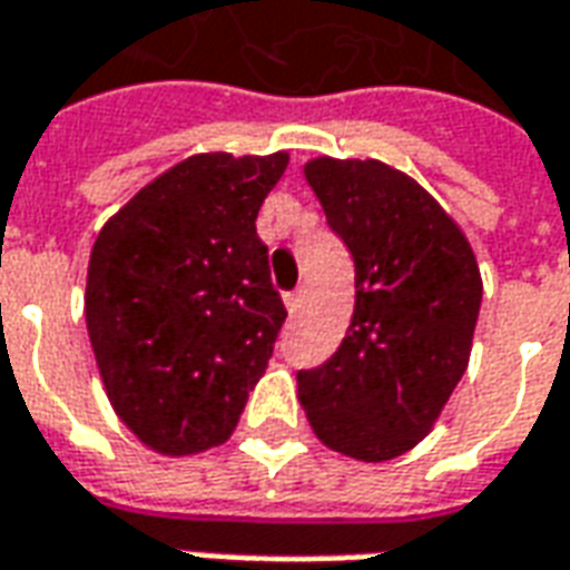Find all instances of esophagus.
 Wrapping results in <instances>:
<instances>
[{
	"mask_svg": "<svg viewBox=\"0 0 570 570\" xmlns=\"http://www.w3.org/2000/svg\"><path fill=\"white\" fill-rule=\"evenodd\" d=\"M286 308H289V314H296L298 308H302V302H305V289L298 286V289H293V293H286Z\"/></svg>",
	"mask_w": 570,
	"mask_h": 570,
	"instance_id": "esophagus-1",
	"label": "esophagus"
}]
</instances>
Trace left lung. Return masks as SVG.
I'll return each mask as SVG.
<instances>
[{
	"label": "left lung",
	"mask_w": 570,
	"mask_h": 570,
	"mask_svg": "<svg viewBox=\"0 0 570 570\" xmlns=\"http://www.w3.org/2000/svg\"><path fill=\"white\" fill-rule=\"evenodd\" d=\"M305 179L354 259V317L333 357L298 372L323 445L366 464L419 445L461 382L482 277L470 240L394 167L314 158Z\"/></svg>",
	"instance_id": "8db88e82"
}]
</instances>
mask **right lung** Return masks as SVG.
<instances>
[{"label": "right lung", "instance_id": "1", "mask_svg": "<svg viewBox=\"0 0 570 570\" xmlns=\"http://www.w3.org/2000/svg\"><path fill=\"white\" fill-rule=\"evenodd\" d=\"M289 155L204 151L140 188L100 228L85 321L116 415L161 454L232 436L286 321L262 200Z\"/></svg>", "mask_w": 570, "mask_h": 570}]
</instances>
